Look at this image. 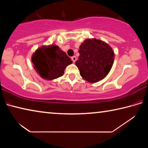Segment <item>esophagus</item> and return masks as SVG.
Instances as JSON below:
<instances>
[{
	"label": "esophagus",
	"instance_id": "obj_1",
	"mask_svg": "<svg viewBox=\"0 0 148 148\" xmlns=\"http://www.w3.org/2000/svg\"><path fill=\"white\" fill-rule=\"evenodd\" d=\"M71 59H72V61H73V62H76V56L72 57Z\"/></svg>",
	"mask_w": 148,
	"mask_h": 148
}]
</instances>
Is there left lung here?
<instances>
[{"instance_id": "left-lung-1", "label": "left lung", "mask_w": 148, "mask_h": 148, "mask_svg": "<svg viewBox=\"0 0 148 148\" xmlns=\"http://www.w3.org/2000/svg\"><path fill=\"white\" fill-rule=\"evenodd\" d=\"M76 65L81 76L89 83L102 79L113 65L114 53L108 44L97 39H87L79 47Z\"/></svg>"}]
</instances>
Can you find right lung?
Wrapping results in <instances>:
<instances>
[{
    "label": "right lung",
    "mask_w": 148,
    "mask_h": 148,
    "mask_svg": "<svg viewBox=\"0 0 148 148\" xmlns=\"http://www.w3.org/2000/svg\"><path fill=\"white\" fill-rule=\"evenodd\" d=\"M34 69L42 78L52 80L63 75L64 69L72 64L71 58L59 46H42L32 56Z\"/></svg>",
    "instance_id": "right-lung-1"
}]
</instances>
